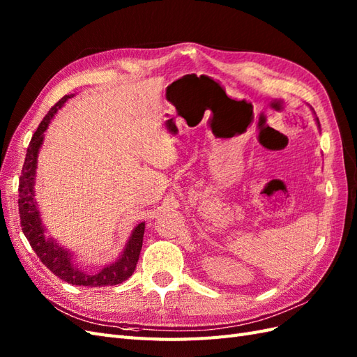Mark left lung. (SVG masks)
Wrapping results in <instances>:
<instances>
[{
	"mask_svg": "<svg viewBox=\"0 0 357 357\" xmlns=\"http://www.w3.org/2000/svg\"><path fill=\"white\" fill-rule=\"evenodd\" d=\"M314 115H315V112H314ZM315 122H317V126H319V128H320V122H319V118L315 116Z\"/></svg>",
	"mask_w": 357,
	"mask_h": 357,
	"instance_id": "left-lung-1",
	"label": "left lung"
}]
</instances>
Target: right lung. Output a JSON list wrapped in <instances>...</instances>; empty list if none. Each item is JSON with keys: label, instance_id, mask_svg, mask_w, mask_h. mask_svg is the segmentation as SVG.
<instances>
[{"label": "right lung", "instance_id": "obj_1", "mask_svg": "<svg viewBox=\"0 0 357 357\" xmlns=\"http://www.w3.org/2000/svg\"><path fill=\"white\" fill-rule=\"evenodd\" d=\"M73 94L64 96L58 103L47 112V115L38 124V128L29 142L26 149L25 162L22 173L19 176V215L20 226L29 245L36 251L37 257L43 261L45 266L52 271L58 278L73 284V286H85V287H105V286H116L122 281H126L133 275L136 264L140 256L142 242H144L145 222H139L131 231V235L126 243L124 250L119 254V257L106 264L98 272H88L80 269L77 263L73 260V252L64 248L63 245L46 235V226L42 221V215L38 211V203L36 200V176H37V162L38 152L43 145L45 131L47 130L50 121L54 119L56 112L64 106L68 98Z\"/></svg>", "mask_w": 357, "mask_h": 357}]
</instances>
